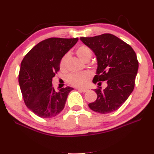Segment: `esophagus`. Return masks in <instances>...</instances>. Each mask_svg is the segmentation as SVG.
Segmentation results:
<instances>
[{
  "label": "esophagus",
  "instance_id": "34e87169",
  "mask_svg": "<svg viewBox=\"0 0 154 154\" xmlns=\"http://www.w3.org/2000/svg\"><path fill=\"white\" fill-rule=\"evenodd\" d=\"M77 89H78V90L83 92V93H85V92H87L88 91V89H82V88H77Z\"/></svg>",
  "mask_w": 154,
  "mask_h": 154
}]
</instances>
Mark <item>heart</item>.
<instances>
[{
	"mask_svg": "<svg viewBox=\"0 0 154 154\" xmlns=\"http://www.w3.org/2000/svg\"><path fill=\"white\" fill-rule=\"evenodd\" d=\"M77 55L80 59L84 62L89 60L91 57V52L90 49L86 46L82 45L78 47L76 50ZM69 59V54H65L60 59L59 66L62 71H65ZM91 75L89 72H81V73H74L70 75L68 77V82L72 86L77 88L85 87L91 79Z\"/></svg>",
	"mask_w": 154,
	"mask_h": 154,
	"instance_id": "heart-1",
	"label": "heart"
}]
</instances>
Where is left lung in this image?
Listing matches in <instances>:
<instances>
[{"instance_id": "left-lung-1", "label": "left lung", "mask_w": 154, "mask_h": 154, "mask_svg": "<svg viewBox=\"0 0 154 154\" xmlns=\"http://www.w3.org/2000/svg\"><path fill=\"white\" fill-rule=\"evenodd\" d=\"M80 40L97 57L98 66L93 82L106 81L108 84L104 89L100 86L94 89L97 99L89 103V108L100 114L116 111L127 100L135 87L139 67L135 52L130 45L110 33L82 37Z\"/></svg>"}]
</instances>
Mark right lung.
<instances>
[{
	"label": "right lung",
	"instance_id": "obj_1",
	"mask_svg": "<svg viewBox=\"0 0 154 154\" xmlns=\"http://www.w3.org/2000/svg\"><path fill=\"white\" fill-rule=\"evenodd\" d=\"M79 38H50L39 42L25 56L21 63L19 83L26 106L39 117L52 118L65 107L67 86L56 91L52 78L60 70V61Z\"/></svg>",
	"mask_w": 154,
	"mask_h": 154
}]
</instances>
